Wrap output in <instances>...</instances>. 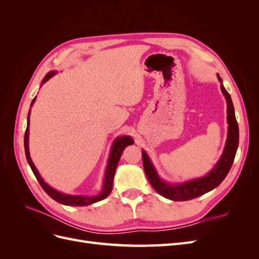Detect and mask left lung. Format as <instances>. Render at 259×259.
Here are the masks:
<instances>
[{"mask_svg":"<svg viewBox=\"0 0 259 259\" xmlns=\"http://www.w3.org/2000/svg\"><path fill=\"white\" fill-rule=\"evenodd\" d=\"M217 77L219 82H221V89L227 100V120H228L229 126L224 152L216 165L211 168L207 175L189 180V182H185L183 184H166L165 182H163L158 173H156L148 154L143 151V164L146 176L153 189L159 194L163 195L164 198L173 201H188L198 198L200 195L213 190L218 185H221L232 166L239 146V126L236 114H234V108L231 97L229 93L224 88L223 81L219 74H217Z\"/></svg>","mask_w":259,"mask_h":259,"instance_id":"1","label":"left lung"}]
</instances>
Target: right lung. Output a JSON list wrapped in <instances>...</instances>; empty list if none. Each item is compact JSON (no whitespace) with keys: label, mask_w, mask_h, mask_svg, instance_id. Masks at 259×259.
I'll return each mask as SVG.
<instances>
[{"label":"right lung","mask_w":259,"mask_h":259,"mask_svg":"<svg viewBox=\"0 0 259 259\" xmlns=\"http://www.w3.org/2000/svg\"><path fill=\"white\" fill-rule=\"evenodd\" d=\"M57 73V71H51L48 74L45 75V77L42 81V85L50 80L52 76ZM35 97L33 98L32 103H31V106L34 104ZM29 116H30V111L28 113V121H27V130L25 133V152H26V158L29 163V165L32 169L34 176L36 177L37 182L40 183L41 187L44 189V191L48 193L52 199L55 201H57L61 204L69 205V206H85V205H90L93 204V203H96L98 201H101L106 199L109 194H110L112 190V185H113V178H114V173L117 166V163L120 161V158L122 155V152L125 148L130 145L134 144V140H133L130 136H121L117 137L112 145L111 148V152L110 156H109L108 164H107V168H106V174H105V180H104V186H103V190L97 195H72V194H66L57 191L56 189H53L51 186L46 184L41 175L38 174V171L36 167L34 166V164L30 158V152H29Z\"/></svg>","instance_id":"right-lung-1"}]
</instances>
